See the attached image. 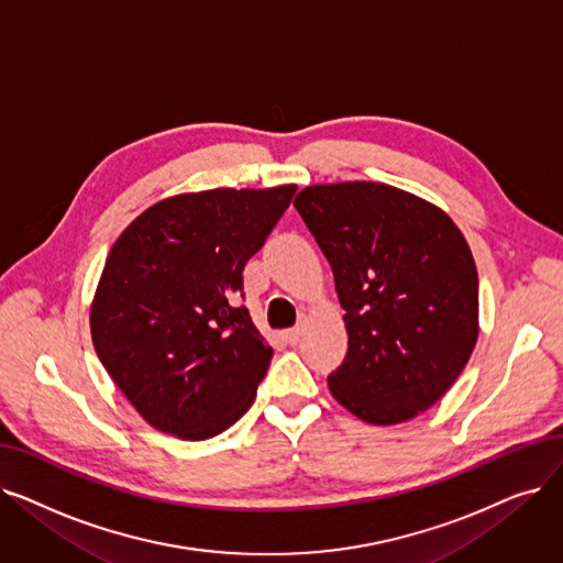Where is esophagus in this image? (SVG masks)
Here are the masks:
<instances>
[{"mask_svg":"<svg viewBox=\"0 0 563 563\" xmlns=\"http://www.w3.org/2000/svg\"><path fill=\"white\" fill-rule=\"evenodd\" d=\"M301 335H303V331H301V329H289V331H285V333H283V338H285L287 345H297V342L301 340Z\"/></svg>","mask_w":563,"mask_h":563,"instance_id":"1","label":"esophagus"}]
</instances>
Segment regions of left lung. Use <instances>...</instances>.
<instances>
[{
  "mask_svg": "<svg viewBox=\"0 0 563 563\" xmlns=\"http://www.w3.org/2000/svg\"><path fill=\"white\" fill-rule=\"evenodd\" d=\"M295 207L331 264L350 333L329 375L354 417L394 426L442 398L478 338L467 241L430 202L375 181L303 188Z\"/></svg>",
  "mask_w": 563,
  "mask_h": 563,
  "instance_id": "left-lung-1",
  "label": "left lung"
}]
</instances>
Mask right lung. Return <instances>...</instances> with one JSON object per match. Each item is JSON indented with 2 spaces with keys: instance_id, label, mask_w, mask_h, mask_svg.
Here are the masks:
<instances>
[{
  "instance_id": "obj_1",
  "label": "right lung",
  "mask_w": 563,
  "mask_h": 563,
  "mask_svg": "<svg viewBox=\"0 0 563 563\" xmlns=\"http://www.w3.org/2000/svg\"><path fill=\"white\" fill-rule=\"evenodd\" d=\"M297 186L177 195L140 213L112 246L91 306L103 368L156 430L209 439L255 400L274 350L243 297V266Z\"/></svg>"
}]
</instances>
